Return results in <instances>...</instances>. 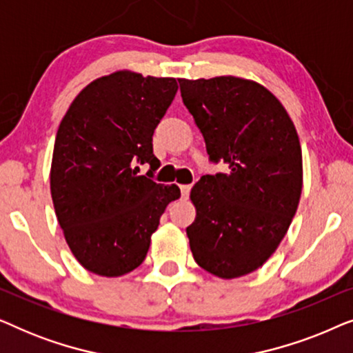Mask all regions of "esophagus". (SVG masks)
<instances>
[{
	"instance_id": "34e87169",
	"label": "esophagus",
	"mask_w": 353,
	"mask_h": 353,
	"mask_svg": "<svg viewBox=\"0 0 353 353\" xmlns=\"http://www.w3.org/2000/svg\"><path fill=\"white\" fill-rule=\"evenodd\" d=\"M180 191H181V197H188V196H190V191H191V185H181Z\"/></svg>"
}]
</instances>
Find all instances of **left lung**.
<instances>
[{
    "label": "left lung",
    "instance_id": "obj_1",
    "mask_svg": "<svg viewBox=\"0 0 353 353\" xmlns=\"http://www.w3.org/2000/svg\"><path fill=\"white\" fill-rule=\"evenodd\" d=\"M183 103L225 173L192 186V257L219 278L252 273L288 233L302 192V149L291 117L265 86L238 77L180 79Z\"/></svg>",
    "mask_w": 353,
    "mask_h": 353
}]
</instances>
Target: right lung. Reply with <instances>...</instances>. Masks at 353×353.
I'll return each mask as SVG.
<instances>
[{
  "instance_id": "1",
  "label": "right lung",
  "mask_w": 353,
  "mask_h": 353,
  "mask_svg": "<svg viewBox=\"0 0 353 353\" xmlns=\"http://www.w3.org/2000/svg\"><path fill=\"white\" fill-rule=\"evenodd\" d=\"M178 90L175 79L130 70L101 77L80 91L56 134L51 196L72 254L88 272L122 276L143 263L176 185L152 180L161 162L154 130ZM137 163H149L138 176Z\"/></svg>"
}]
</instances>
